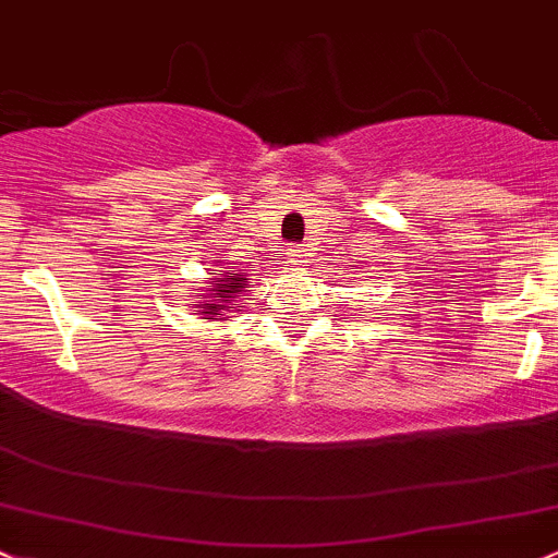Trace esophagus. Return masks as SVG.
<instances>
[{"label": "esophagus", "mask_w": 558, "mask_h": 558, "mask_svg": "<svg viewBox=\"0 0 558 558\" xmlns=\"http://www.w3.org/2000/svg\"><path fill=\"white\" fill-rule=\"evenodd\" d=\"M287 257H290L292 266H301V263H306L308 250L303 244H295V246H290V250H287Z\"/></svg>", "instance_id": "1"}]
</instances>
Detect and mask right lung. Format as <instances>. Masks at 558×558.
<instances>
[{"label":"right lung","instance_id":"right-lung-1","mask_svg":"<svg viewBox=\"0 0 558 558\" xmlns=\"http://www.w3.org/2000/svg\"><path fill=\"white\" fill-rule=\"evenodd\" d=\"M241 290H244V277H241V274H236L233 279H220V284L211 287V290H209L211 303H201V308H204L201 314L211 317V314H217L220 308L236 306V303H228V301H231V298H236Z\"/></svg>","mask_w":558,"mask_h":558}]
</instances>
